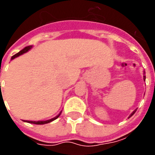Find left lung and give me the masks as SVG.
I'll return each instance as SVG.
<instances>
[{
	"mask_svg": "<svg viewBox=\"0 0 155 155\" xmlns=\"http://www.w3.org/2000/svg\"><path fill=\"white\" fill-rule=\"evenodd\" d=\"M146 80V76H145V75H144V80ZM136 111H137V109H135V110L134 111V112H133L132 113H131V115L130 116V117H132V116L134 115V113H135V112H136Z\"/></svg>",
	"mask_w": 155,
	"mask_h": 155,
	"instance_id": "1",
	"label": "left lung"
}]
</instances>
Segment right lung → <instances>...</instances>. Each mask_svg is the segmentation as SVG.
I'll list each match as a JSON object with an SVG mask.
<instances>
[{
	"instance_id": "add662e5",
	"label": "right lung",
	"mask_w": 155,
	"mask_h": 155,
	"mask_svg": "<svg viewBox=\"0 0 155 155\" xmlns=\"http://www.w3.org/2000/svg\"><path fill=\"white\" fill-rule=\"evenodd\" d=\"M30 48H31V47H30V46H29V47H25V48L21 50V51H19V52H18V53L16 54H14V55L12 56V58H11V59H13V58H15L16 57H18V56L21 55V54H22L25 53V52H27L28 51H29V50L30 49ZM60 114H61V113H59V114H58V115L57 116V117L52 118V119H51V120H44V121H31V120H30V121H29V120H27V122L32 123V124H35V125H43V124H47V123L51 122V121H53L54 120H55V119H57V118H58V117L60 116Z\"/></svg>"
}]
</instances>
